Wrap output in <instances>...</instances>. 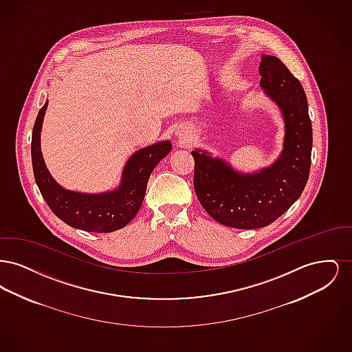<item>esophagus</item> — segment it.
Here are the masks:
<instances>
[{
    "mask_svg": "<svg viewBox=\"0 0 352 352\" xmlns=\"http://www.w3.org/2000/svg\"><path fill=\"white\" fill-rule=\"evenodd\" d=\"M190 133H191V131H190V128H187V126H184V129L178 131V132H177V138H178L179 144H186V142H188V140H190Z\"/></svg>",
    "mask_w": 352,
    "mask_h": 352,
    "instance_id": "obj_1",
    "label": "esophagus"
}]
</instances>
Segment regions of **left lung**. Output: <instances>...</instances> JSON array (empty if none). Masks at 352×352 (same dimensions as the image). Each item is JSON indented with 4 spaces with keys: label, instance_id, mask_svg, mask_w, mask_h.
I'll return each instance as SVG.
<instances>
[{
    "label": "left lung",
    "instance_id": "left-lung-1",
    "mask_svg": "<svg viewBox=\"0 0 352 352\" xmlns=\"http://www.w3.org/2000/svg\"><path fill=\"white\" fill-rule=\"evenodd\" d=\"M258 72L260 85L284 115L280 158L270 168L244 175L221 160L191 151L194 188L203 208L220 224L240 230L265 227L287 211L301 197L311 164L313 131L301 82L273 55H263Z\"/></svg>",
    "mask_w": 352,
    "mask_h": 352
}]
</instances>
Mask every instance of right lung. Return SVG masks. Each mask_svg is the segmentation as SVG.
Returning a JSON list of instances; mask_svg holds the SVG:
<instances>
[{
  "mask_svg": "<svg viewBox=\"0 0 352 352\" xmlns=\"http://www.w3.org/2000/svg\"><path fill=\"white\" fill-rule=\"evenodd\" d=\"M47 102L41 108L32 134L34 178L51 211L66 224L88 232H113L125 227L145 198L151 171L171 151L168 141L144 148L129 158L118 190L102 194L68 191L56 184L42 158L39 134Z\"/></svg>",
  "mask_w": 352,
  "mask_h": 352,
  "instance_id": "obj_1",
  "label": "right lung"
}]
</instances>
